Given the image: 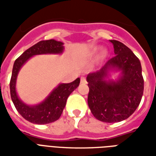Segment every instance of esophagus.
Here are the masks:
<instances>
[{"label": "esophagus", "instance_id": "obj_1", "mask_svg": "<svg viewBox=\"0 0 156 156\" xmlns=\"http://www.w3.org/2000/svg\"><path fill=\"white\" fill-rule=\"evenodd\" d=\"M81 83H86V78L84 77H82L81 78Z\"/></svg>", "mask_w": 156, "mask_h": 156}]
</instances>
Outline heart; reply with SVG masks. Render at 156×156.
Returning a JSON list of instances; mask_svg holds the SVG:
<instances>
[{
    "instance_id": "heart-1",
    "label": "heart",
    "mask_w": 156,
    "mask_h": 156,
    "mask_svg": "<svg viewBox=\"0 0 156 156\" xmlns=\"http://www.w3.org/2000/svg\"><path fill=\"white\" fill-rule=\"evenodd\" d=\"M95 51H93V52H92V55L94 54ZM105 54H106V52H105V51H102V52H101V57H105Z\"/></svg>"
}]
</instances>
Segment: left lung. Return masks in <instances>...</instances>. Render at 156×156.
Returning <instances> with one entry per match:
<instances>
[{
  "label": "left lung",
  "mask_w": 156,
  "mask_h": 156,
  "mask_svg": "<svg viewBox=\"0 0 156 156\" xmlns=\"http://www.w3.org/2000/svg\"><path fill=\"white\" fill-rule=\"evenodd\" d=\"M110 42L115 57L100 70L87 76L88 105L97 119L116 123L128 119L138 108L144 92V78L140 62L134 52L120 41ZM111 70L121 71L116 81L107 80Z\"/></svg>",
  "instance_id": "obj_1"
}]
</instances>
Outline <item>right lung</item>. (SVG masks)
<instances>
[{
	"mask_svg": "<svg viewBox=\"0 0 156 156\" xmlns=\"http://www.w3.org/2000/svg\"><path fill=\"white\" fill-rule=\"evenodd\" d=\"M64 47L62 41L54 39L37 42L26 50L14 62L10 81L11 97L16 110L25 119L37 124H45L58 120L63 111L68 96L78 88L80 78L69 83H60L54 88L44 101L37 105H27L19 98L16 90V78L23 64L35 55L61 54Z\"/></svg>",
	"mask_w": 156,
	"mask_h": 156,
	"instance_id": "right-lung-1",
	"label": "right lung"
}]
</instances>
